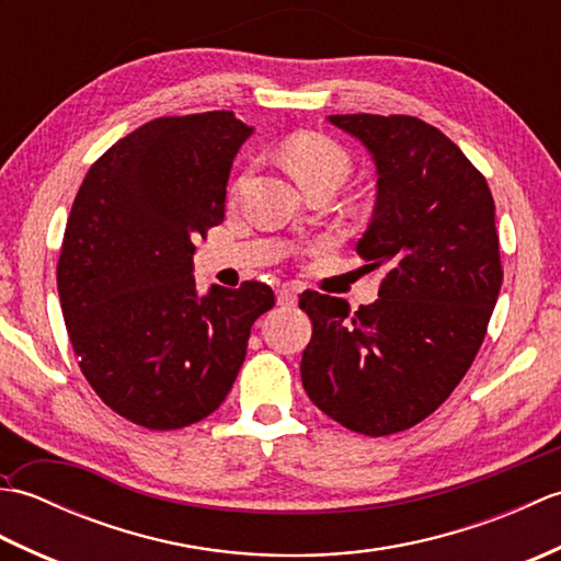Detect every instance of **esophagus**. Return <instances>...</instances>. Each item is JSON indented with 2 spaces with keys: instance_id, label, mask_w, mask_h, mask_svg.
Listing matches in <instances>:
<instances>
[{
  "instance_id": "1",
  "label": "esophagus",
  "mask_w": 561,
  "mask_h": 561,
  "mask_svg": "<svg viewBox=\"0 0 561 561\" xmlns=\"http://www.w3.org/2000/svg\"><path fill=\"white\" fill-rule=\"evenodd\" d=\"M296 301H299V294H296L294 287L277 289V304L279 306H296Z\"/></svg>"
}]
</instances>
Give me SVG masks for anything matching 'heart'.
Wrapping results in <instances>:
<instances>
[{"label":"heart","mask_w":561,"mask_h":561,"mask_svg":"<svg viewBox=\"0 0 561 561\" xmlns=\"http://www.w3.org/2000/svg\"><path fill=\"white\" fill-rule=\"evenodd\" d=\"M282 159L304 190L316 185L340 187L352 171V157L340 141L328 135L301 133L294 135L282 147ZM241 183L236 185V190Z\"/></svg>","instance_id":"1"}]
</instances>
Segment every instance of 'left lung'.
I'll return each instance as SVG.
<instances>
[{
    "label": "left lung",
    "mask_w": 561,
    "mask_h": 561,
    "mask_svg": "<svg viewBox=\"0 0 561 561\" xmlns=\"http://www.w3.org/2000/svg\"><path fill=\"white\" fill-rule=\"evenodd\" d=\"M378 171L374 221L356 245L383 267L378 299L350 311L304 291L313 323L301 380L318 410L366 436L404 432L446 402L486 335L504 282L494 199L453 141L412 115H330Z\"/></svg>",
    "instance_id": "1"
}]
</instances>
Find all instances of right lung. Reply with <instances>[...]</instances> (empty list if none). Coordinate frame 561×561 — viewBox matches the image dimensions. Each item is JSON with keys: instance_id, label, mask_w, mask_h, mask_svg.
Masks as SVG:
<instances>
[{"instance_id": "1", "label": "right lung", "mask_w": 561, "mask_h": 561, "mask_svg": "<svg viewBox=\"0 0 561 561\" xmlns=\"http://www.w3.org/2000/svg\"><path fill=\"white\" fill-rule=\"evenodd\" d=\"M250 133L231 111L157 117L91 165L69 211L57 291L71 350L96 396L151 432L219 408L274 306L262 282L199 296L193 277Z\"/></svg>"}]
</instances>
